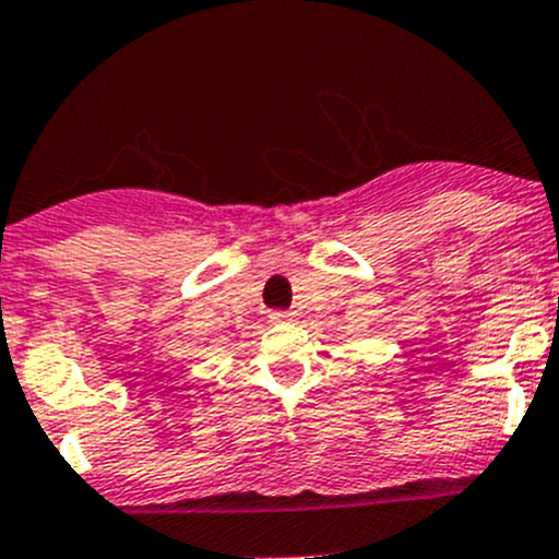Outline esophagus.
<instances>
[{
    "label": "esophagus",
    "mask_w": 559,
    "mask_h": 559,
    "mask_svg": "<svg viewBox=\"0 0 559 559\" xmlns=\"http://www.w3.org/2000/svg\"><path fill=\"white\" fill-rule=\"evenodd\" d=\"M270 317H273L275 322H286V319L295 317V311H273V313H270Z\"/></svg>",
    "instance_id": "34e87169"
}]
</instances>
